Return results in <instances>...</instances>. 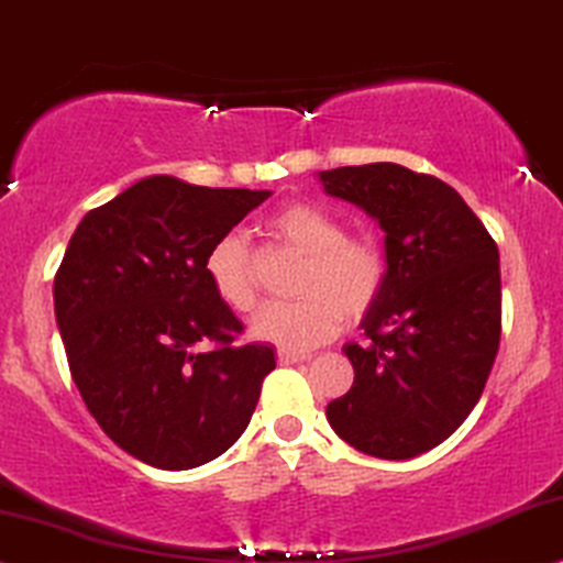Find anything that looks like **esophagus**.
<instances>
[{
  "label": "esophagus",
  "instance_id": "34e87169",
  "mask_svg": "<svg viewBox=\"0 0 563 563\" xmlns=\"http://www.w3.org/2000/svg\"><path fill=\"white\" fill-rule=\"evenodd\" d=\"M276 360H279L282 365H295V363H302V360H308V355H305V352L279 350V352H276Z\"/></svg>",
  "mask_w": 563,
  "mask_h": 563
}]
</instances>
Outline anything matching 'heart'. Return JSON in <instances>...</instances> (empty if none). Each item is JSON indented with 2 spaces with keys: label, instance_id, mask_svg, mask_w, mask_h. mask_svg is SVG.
<instances>
[{
  "label": "heart",
  "instance_id": "obj_1",
  "mask_svg": "<svg viewBox=\"0 0 563 563\" xmlns=\"http://www.w3.org/2000/svg\"><path fill=\"white\" fill-rule=\"evenodd\" d=\"M266 232L279 245L302 255L295 302H271L250 318V336L279 350L302 352L339 331L342 318H363L386 282L384 247L371 238H350L344 221L305 200L284 203L268 213ZM211 289L234 313L258 302L253 255L245 238L224 234L206 255Z\"/></svg>",
  "mask_w": 563,
  "mask_h": 563
}]
</instances>
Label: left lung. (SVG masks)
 I'll return each instance as SVG.
<instances>
[{
  "label": "left lung",
  "instance_id": "obj_1",
  "mask_svg": "<svg viewBox=\"0 0 563 563\" xmlns=\"http://www.w3.org/2000/svg\"><path fill=\"white\" fill-rule=\"evenodd\" d=\"M323 190L386 232V282L344 344L355 384L329 401L339 439L378 460L446 441L481 399L501 339L498 247L441 179L399 164L318 172Z\"/></svg>",
  "mask_w": 563,
  "mask_h": 563
}]
</instances>
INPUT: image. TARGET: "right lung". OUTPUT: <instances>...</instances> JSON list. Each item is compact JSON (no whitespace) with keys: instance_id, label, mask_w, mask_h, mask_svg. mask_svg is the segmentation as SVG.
<instances>
[{"instance_id":"1","label":"right lung","mask_w":563,"mask_h":563,"mask_svg":"<svg viewBox=\"0 0 563 563\" xmlns=\"http://www.w3.org/2000/svg\"><path fill=\"white\" fill-rule=\"evenodd\" d=\"M268 196L145 177L88 211L65 250L54 316L69 373L103 433L151 467L224 454L276 367L274 346L238 342L206 276L213 242Z\"/></svg>"}]
</instances>
